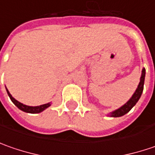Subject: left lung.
Instances as JSON below:
<instances>
[{
	"instance_id": "1",
	"label": "left lung",
	"mask_w": 155,
	"mask_h": 155,
	"mask_svg": "<svg viewBox=\"0 0 155 155\" xmlns=\"http://www.w3.org/2000/svg\"><path fill=\"white\" fill-rule=\"evenodd\" d=\"M145 75H146V70H145V68H142V71H141V76H140V83H139V84H138V86L136 88V90H135V91L134 92V94L132 95V97L129 98V100H128L126 104H123L122 107L118 108L117 110L110 112L108 116H111V117H120V116H124L125 114H127L128 112H129V110H131L134 105L136 104V103L139 101L140 96H141V94H142L143 87H144Z\"/></svg>"
}]
</instances>
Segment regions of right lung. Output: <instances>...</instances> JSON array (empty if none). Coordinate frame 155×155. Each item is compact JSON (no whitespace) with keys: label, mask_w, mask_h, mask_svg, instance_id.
<instances>
[{"label":"right lung","mask_w":155,"mask_h":155,"mask_svg":"<svg viewBox=\"0 0 155 155\" xmlns=\"http://www.w3.org/2000/svg\"><path fill=\"white\" fill-rule=\"evenodd\" d=\"M6 90H7L8 95V97H10V99H11V101L14 103V104H15L18 109H20V110H22V111H24V112L31 113V114H38V113H40V112L44 111L45 109H47L48 107L51 106V103L42 104V105H39V106H28V105H26V104H21L19 101H17L16 99L14 98V97H12V95L9 93L8 90L7 88H6Z\"/></svg>","instance_id":"1"}]
</instances>
